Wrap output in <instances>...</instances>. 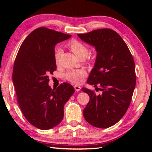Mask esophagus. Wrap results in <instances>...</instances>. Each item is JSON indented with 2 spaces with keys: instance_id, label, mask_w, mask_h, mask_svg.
Returning <instances> with one entry per match:
<instances>
[{
  "instance_id": "esophagus-1",
  "label": "esophagus",
  "mask_w": 152,
  "mask_h": 152,
  "mask_svg": "<svg viewBox=\"0 0 152 152\" xmlns=\"http://www.w3.org/2000/svg\"><path fill=\"white\" fill-rule=\"evenodd\" d=\"M74 89L76 90V91H79L81 89V87L79 86H74Z\"/></svg>"
}]
</instances>
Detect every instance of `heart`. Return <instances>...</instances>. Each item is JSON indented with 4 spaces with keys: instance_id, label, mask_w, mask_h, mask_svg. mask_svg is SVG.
<instances>
[{
    "instance_id": "1",
    "label": "heart",
    "mask_w": 152,
    "mask_h": 152,
    "mask_svg": "<svg viewBox=\"0 0 152 152\" xmlns=\"http://www.w3.org/2000/svg\"><path fill=\"white\" fill-rule=\"evenodd\" d=\"M69 47L71 51L78 57L82 56H88L89 53L88 48L78 41L74 40L70 42L69 44ZM61 51H61V49L57 48L56 50V52H55V60H56V62L57 63L59 62ZM86 75V72L84 70H70L65 74V78L69 82L77 84V83H80L83 81Z\"/></svg>"
}]
</instances>
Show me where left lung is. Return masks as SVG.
I'll use <instances>...</instances> for the list:
<instances>
[{"instance_id":"8db88e82","label":"left lung","mask_w":152,"mask_h":152,"mask_svg":"<svg viewBox=\"0 0 152 152\" xmlns=\"http://www.w3.org/2000/svg\"><path fill=\"white\" fill-rule=\"evenodd\" d=\"M78 36L95 48L97 55L87 83L101 91L96 95L91 90L82 88L90 98L83 117L94 127H110L120 120L130 105L136 85L133 57L122 38L110 28Z\"/></svg>"}]
</instances>
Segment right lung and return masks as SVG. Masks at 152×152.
<instances>
[{"instance_id": "right-lung-1", "label": "right lung", "mask_w": 152, "mask_h": 152, "mask_svg": "<svg viewBox=\"0 0 152 152\" xmlns=\"http://www.w3.org/2000/svg\"><path fill=\"white\" fill-rule=\"evenodd\" d=\"M71 35L40 27L28 35L16 56L12 80L21 110L37 128L47 130L63 120L64 105L74 93L70 83L57 88L48 84L49 76L57 69L56 45Z\"/></svg>"}]
</instances>
